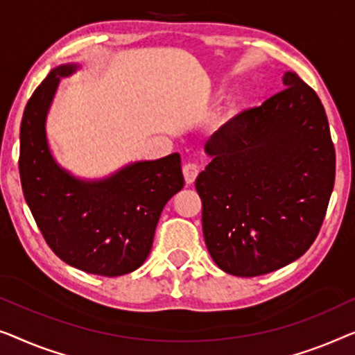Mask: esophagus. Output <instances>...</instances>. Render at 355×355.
<instances>
[{
    "label": "esophagus",
    "mask_w": 355,
    "mask_h": 355,
    "mask_svg": "<svg viewBox=\"0 0 355 355\" xmlns=\"http://www.w3.org/2000/svg\"><path fill=\"white\" fill-rule=\"evenodd\" d=\"M198 173H199V166H196V164L188 162V164H184V166H183V177H184V182H187L188 184L194 183V180H196Z\"/></svg>",
    "instance_id": "1"
}]
</instances>
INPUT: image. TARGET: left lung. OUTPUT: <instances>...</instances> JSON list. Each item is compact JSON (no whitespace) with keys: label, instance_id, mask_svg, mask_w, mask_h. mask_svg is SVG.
<instances>
[{"label":"left lung","instance_id":"1","mask_svg":"<svg viewBox=\"0 0 355 355\" xmlns=\"http://www.w3.org/2000/svg\"><path fill=\"white\" fill-rule=\"evenodd\" d=\"M262 106L238 114L206 143L196 178L207 251L223 272L257 277L315 241L334 187L336 156L317 93L296 72Z\"/></svg>","mask_w":355,"mask_h":355}]
</instances>
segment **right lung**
Listing matches in <instances>:
<instances>
[{"label": "right lung", "instance_id": "1", "mask_svg": "<svg viewBox=\"0 0 355 355\" xmlns=\"http://www.w3.org/2000/svg\"><path fill=\"white\" fill-rule=\"evenodd\" d=\"M77 67L53 69L28 99L19 153L22 191L44 241L59 259L93 275L121 277L149 256L162 209L184 184L182 161L173 153L92 182L58 166L48 146L46 116L61 78Z\"/></svg>", "mask_w": 355, "mask_h": 355}]
</instances>
